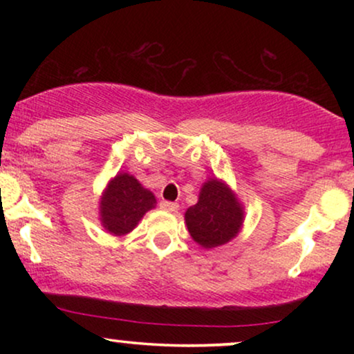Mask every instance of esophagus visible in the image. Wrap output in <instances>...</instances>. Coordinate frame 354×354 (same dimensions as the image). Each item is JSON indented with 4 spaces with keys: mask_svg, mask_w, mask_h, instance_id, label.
I'll return each mask as SVG.
<instances>
[{
    "mask_svg": "<svg viewBox=\"0 0 354 354\" xmlns=\"http://www.w3.org/2000/svg\"><path fill=\"white\" fill-rule=\"evenodd\" d=\"M159 207H161L162 211L176 212L178 209V205H177V203H172V201H161V203H159Z\"/></svg>",
    "mask_w": 354,
    "mask_h": 354,
    "instance_id": "1",
    "label": "esophagus"
}]
</instances>
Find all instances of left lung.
I'll list each match as a JSON object with an SVG mask.
<instances>
[{
	"label": "left lung",
	"mask_w": 354,
	"mask_h": 354,
	"mask_svg": "<svg viewBox=\"0 0 354 354\" xmlns=\"http://www.w3.org/2000/svg\"><path fill=\"white\" fill-rule=\"evenodd\" d=\"M245 207L222 178L212 177L201 185L198 203L185 211V224L193 241L211 250L229 243L240 234Z\"/></svg>",
	"instance_id": "8db88e82"
}]
</instances>
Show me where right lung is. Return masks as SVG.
<instances>
[{
    "label": "right lung",
    "mask_w": 354,
    "mask_h": 354,
    "mask_svg": "<svg viewBox=\"0 0 354 354\" xmlns=\"http://www.w3.org/2000/svg\"><path fill=\"white\" fill-rule=\"evenodd\" d=\"M156 207V196L132 174L118 172L100 196V222L108 234L124 236L132 232L148 211Z\"/></svg>",
    "instance_id": "obj_1"
}]
</instances>
